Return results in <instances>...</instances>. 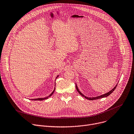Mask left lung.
<instances>
[{"label":"left lung","mask_w":134,"mask_h":134,"mask_svg":"<svg viewBox=\"0 0 134 134\" xmlns=\"http://www.w3.org/2000/svg\"><path fill=\"white\" fill-rule=\"evenodd\" d=\"M117 85H118V84L116 85V86L113 88L111 90H110V91H109L108 92H107V93H105V94H102V95H101V96H98V97H86V96H84L83 93H81V92L79 91V90L78 89V86H77V84H76V90H77V91H78V93L82 96V97H84V98H86V99H88V100H96V99H100V98H105V97H108V96H109L111 93H113V92L114 91V90H115V88L116 87V86H117Z\"/></svg>","instance_id":"obj_1"}]
</instances>
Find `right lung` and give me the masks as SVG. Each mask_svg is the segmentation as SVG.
Returning <instances> with one entry per match:
<instances>
[{
  "label": "right lung",
  "instance_id": "obj_1",
  "mask_svg": "<svg viewBox=\"0 0 134 134\" xmlns=\"http://www.w3.org/2000/svg\"><path fill=\"white\" fill-rule=\"evenodd\" d=\"M59 76V75H58L57 76V77L56 78H56L58 77ZM55 79V80H56ZM55 88H54V91H53V92L52 93H51L49 96H48V97H45V98H36V99H31L32 100H40V101H42V100H46V99H48L49 97H50L51 96H52V94H53V93H54V92H55Z\"/></svg>",
  "mask_w": 134,
  "mask_h": 134
}]
</instances>
